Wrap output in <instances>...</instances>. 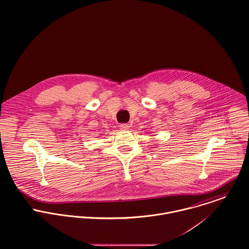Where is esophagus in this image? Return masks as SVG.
I'll list each match as a JSON object with an SVG mask.
<instances>
[{
  "instance_id": "1",
  "label": "esophagus",
  "mask_w": 249,
  "mask_h": 249,
  "mask_svg": "<svg viewBox=\"0 0 249 249\" xmlns=\"http://www.w3.org/2000/svg\"><path fill=\"white\" fill-rule=\"evenodd\" d=\"M119 127H120V129H121V130H128L130 126H129V124H128V123H122V124H120V126H119Z\"/></svg>"
}]
</instances>
